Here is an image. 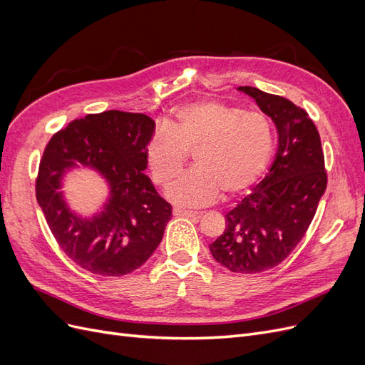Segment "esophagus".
<instances>
[{
	"instance_id": "34e87169",
	"label": "esophagus",
	"mask_w": 365,
	"mask_h": 365,
	"mask_svg": "<svg viewBox=\"0 0 365 365\" xmlns=\"http://www.w3.org/2000/svg\"><path fill=\"white\" fill-rule=\"evenodd\" d=\"M173 216H181V217H200V213L192 212V210H184L180 207L173 208Z\"/></svg>"
}]
</instances>
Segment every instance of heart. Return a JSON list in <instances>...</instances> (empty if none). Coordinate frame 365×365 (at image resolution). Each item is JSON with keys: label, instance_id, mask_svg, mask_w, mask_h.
<instances>
[{"label": "heart", "instance_id": "1", "mask_svg": "<svg viewBox=\"0 0 365 365\" xmlns=\"http://www.w3.org/2000/svg\"><path fill=\"white\" fill-rule=\"evenodd\" d=\"M274 126L262 113H247L219 101H200L175 109L146 145L152 178L168 185L193 153L195 168L173 181L168 197L178 205L204 207L220 193L247 192L268 168Z\"/></svg>", "mask_w": 365, "mask_h": 365}]
</instances>
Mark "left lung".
I'll return each instance as SVG.
<instances>
[{
  "mask_svg": "<svg viewBox=\"0 0 365 365\" xmlns=\"http://www.w3.org/2000/svg\"><path fill=\"white\" fill-rule=\"evenodd\" d=\"M271 117L277 152L264 178L225 215V230L212 245L213 257L239 274L277 267L311 225L327 185L322 140L304 109L280 96L239 86Z\"/></svg>",
  "mask_w": 365,
  "mask_h": 365,
  "instance_id": "1",
  "label": "left lung"
}]
</instances>
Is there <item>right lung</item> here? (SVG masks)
I'll use <instances>...</instances> for the list:
<instances>
[{"mask_svg": "<svg viewBox=\"0 0 365 365\" xmlns=\"http://www.w3.org/2000/svg\"><path fill=\"white\" fill-rule=\"evenodd\" d=\"M153 132L150 117L113 109L71 121L43 150L36 200L61 250L81 268L120 277L160 245L172 205L145 175ZM76 167L97 171L108 184L107 202L91 217L76 214L60 192L63 176Z\"/></svg>", "mask_w": 365, "mask_h": 365, "instance_id": "obj_1", "label": "right lung"}]
</instances>
